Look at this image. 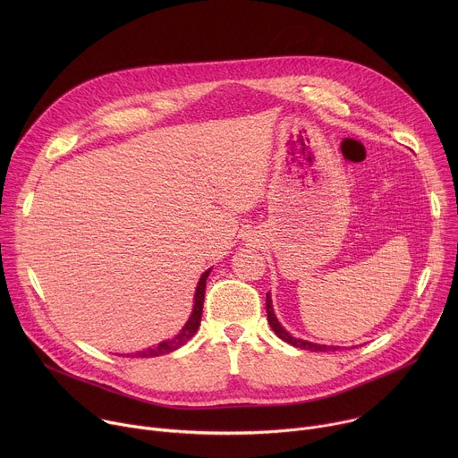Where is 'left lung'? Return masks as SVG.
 Listing matches in <instances>:
<instances>
[{"label":"left lung","instance_id":"8db88e82","mask_svg":"<svg viewBox=\"0 0 458 458\" xmlns=\"http://www.w3.org/2000/svg\"><path fill=\"white\" fill-rule=\"evenodd\" d=\"M267 313H268V322L272 326V330L277 334L279 339H283L284 343L295 346V348H301V350H310V352H335L337 348L335 346H326V344H313V343H308V341H302V339H295L292 337L283 326L279 324L276 313H274V308H272V297L270 293H267Z\"/></svg>","mask_w":458,"mask_h":458}]
</instances>
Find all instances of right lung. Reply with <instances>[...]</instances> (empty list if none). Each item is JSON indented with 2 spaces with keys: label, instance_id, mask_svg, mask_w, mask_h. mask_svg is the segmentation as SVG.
Masks as SVG:
<instances>
[{
  "label": "right lung",
  "instance_id": "add662e5",
  "mask_svg": "<svg viewBox=\"0 0 458 458\" xmlns=\"http://www.w3.org/2000/svg\"><path fill=\"white\" fill-rule=\"evenodd\" d=\"M210 276V270H207L199 283H198V288H195V302H193V311L188 318V322L184 324V328L170 341H165L161 344H157L156 348H148L145 352H138V353H126V357H159V355H165V353H170L181 346H184L193 335L195 332H198L199 324H201V315H203V302H205V288H207V277Z\"/></svg>",
  "mask_w": 458,
  "mask_h": 458
}]
</instances>
